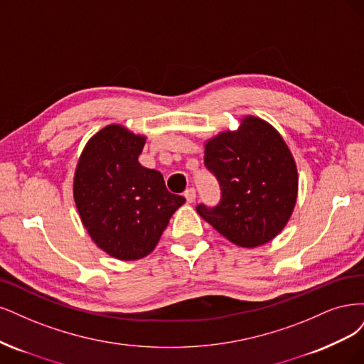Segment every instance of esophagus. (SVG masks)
Segmentation results:
<instances>
[{
  "instance_id": "esophagus-1",
  "label": "esophagus",
  "mask_w": 364,
  "mask_h": 364,
  "mask_svg": "<svg viewBox=\"0 0 364 364\" xmlns=\"http://www.w3.org/2000/svg\"><path fill=\"white\" fill-rule=\"evenodd\" d=\"M184 198L187 199V203H193V201H195L196 191L193 189V187H189V189H187V191L184 192Z\"/></svg>"
}]
</instances>
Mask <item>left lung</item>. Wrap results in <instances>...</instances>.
<instances>
[{
    "label": "left lung",
    "mask_w": 364,
    "mask_h": 364,
    "mask_svg": "<svg viewBox=\"0 0 364 364\" xmlns=\"http://www.w3.org/2000/svg\"><path fill=\"white\" fill-rule=\"evenodd\" d=\"M204 166L220 187L213 207L196 212L230 242L254 248L284 228L298 195V172L286 142L267 122L246 116L237 132L205 144Z\"/></svg>",
    "instance_id": "1"
}]
</instances>
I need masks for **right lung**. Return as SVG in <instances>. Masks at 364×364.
Returning <instances> with one entry per match:
<instances>
[{"label": "right lung", "mask_w": 364, "mask_h": 364, "mask_svg": "<svg viewBox=\"0 0 364 364\" xmlns=\"http://www.w3.org/2000/svg\"><path fill=\"white\" fill-rule=\"evenodd\" d=\"M145 145L121 125L93 136L78 160L74 198L83 225L102 251L119 260L148 255L186 199L171 193L159 171L137 161Z\"/></svg>", "instance_id": "1"}]
</instances>
